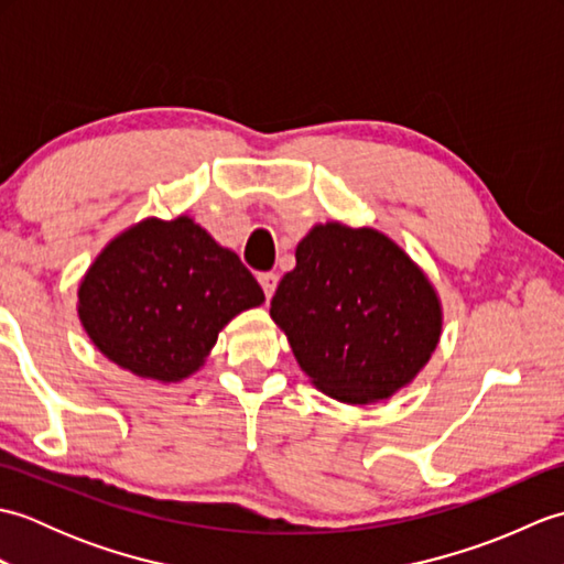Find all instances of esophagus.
Listing matches in <instances>:
<instances>
[{
  "mask_svg": "<svg viewBox=\"0 0 564 564\" xmlns=\"http://www.w3.org/2000/svg\"><path fill=\"white\" fill-rule=\"evenodd\" d=\"M259 283H261V289H263V293H267V297H271L273 293H275V285H279V275L275 273H259Z\"/></svg>",
  "mask_w": 564,
  "mask_h": 564,
  "instance_id": "esophagus-1",
  "label": "esophagus"
}]
</instances>
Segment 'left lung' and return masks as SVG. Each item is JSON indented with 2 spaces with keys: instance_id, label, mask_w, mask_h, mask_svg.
<instances>
[{
  "instance_id": "1",
  "label": "left lung",
  "mask_w": 564,
  "mask_h": 564,
  "mask_svg": "<svg viewBox=\"0 0 564 564\" xmlns=\"http://www.w3.org/2000/svg\"><path fill=\"white\" fill-rule=\"evenodd\" d=\"M271 317L295 361L329 398L388 400L410 386L441 339V301L426 273L373 227L315 225L281 279Z\"/></svg>"
}]
</instances>
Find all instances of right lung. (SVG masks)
Returning a JSON list of instances; mask_svg holds the SVG:
<instances>
[{"label":"right lung","instance_id":"add662e5","mask_svg":"<svg viewBox=\"0 0 564 564\" xmlns=\"http://www.w3.org/2000/svg\"><path fill=\"white\" fill-rule=\"evenodd\" d=\"M77 313L94 346L138 378L178 382L206 364L220 329L263 303L235 251L188 215L113 237L84 273Z\"/></svg>","mask_w":564,"mask_h":564}]
</instances>
